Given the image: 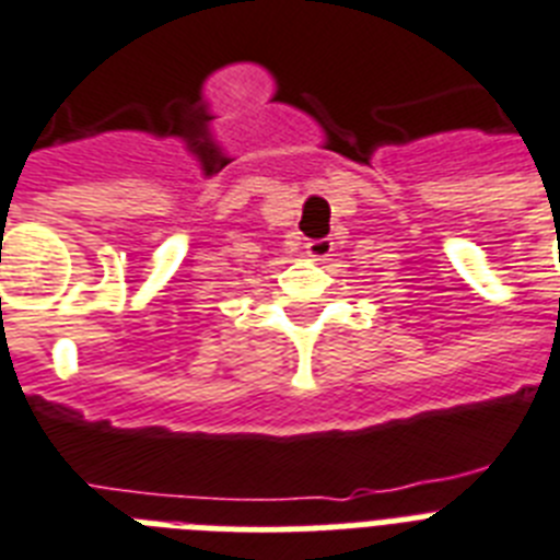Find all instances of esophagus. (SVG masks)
Segmentation results:
<instances>
[{
    "instance_id": "obj_1",
    "label": "esophagus",
    "mask_w": 560,
    "mask_h": 560,
    "mask_svg": "<svg viewBox=\"0 0 560 560\" xmlns=\"http://www.w3.org/2000/svg\"><path fill=\"white\" fill-rule=\"evenodd\" d=\"M304 253H307V258L311 261H325L330 253H334V241L330 238H313L304 244Z\"/></svg>"
}]
</instances>
